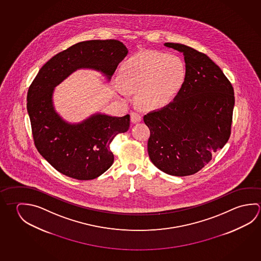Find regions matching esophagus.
Instances as JSON below:
<instances>
[{
	"instance_id": "34e87169",
	"label": "esophagus",
	"mask_w": 261,
	"mask_h": 261,
	"mask_svg": "<svg viewBox=\"0 0 261 261\" xmlns=\"http://www.w3.org/2000/svg\"><path fill=\"white\" fill-rule=\"evenodd\" d=\"M141 115H138L137 113H132V114H131V122H132L133 124L139 123V122H141Z\"/></svg>"
}]
</instances>
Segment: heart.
<instances>
[{"mask_svg":"<svg viewBox=\"0 0 261 261\" xmlns=\"http://www.w3.org/2000/svg\"><path fill=\"white\" fill-rule=\"evenodd\" d=\"M185 66L176 55L143 52L124 63L119 74L117 95L128 100L127 92H138V99L146 108H160L173 99L185 81Z\"/></svg>","mask_w":261,"mask_h":261,"instance_id":"1","label":"heart"}]
</instances>
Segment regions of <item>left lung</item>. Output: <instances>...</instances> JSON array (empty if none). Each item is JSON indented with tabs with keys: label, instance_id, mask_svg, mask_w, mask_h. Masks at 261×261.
Wrapping results in <instances>:
<instances>
[{
	"label": "left lung",
	"instance_id": "8db88e82",
	"mask_svg": "<svg viewBox=\"0 0 261 261\" xmlns=\"http://www.w3.org/2000/svg\"><path fill=\"white\" fill-rule=\"evenodd\" d=\"M164 46L182 53L186 75L173 101L144 116L147 151L158 169L183 177L202 169L228 141L233 89L208 56L182 44Z\"/></svg>",
	"mask_w": 261,
	"mask_h": 261
}]
</instances>
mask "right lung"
Instances as JSON below:
<instances>
[{
    "label": "right lung",
    "instance_id": "obj_1",
    "mask_svg": "<svg viewBox=\"0 0 261 261\" xmlns=\"http://www.w3.org/2000/svg\"><path fill=\"white\" fill-rule=\"evenodd\" d=\"M127 54L126 46L115 39L80 42L48 60L33 81L28 112L35 145L60 173L80 180L105 173L114 163L111 141L128 130L130 116L95 113L80 123H69L56 111L54 89L78 69L96 70L110 82Z\"/></svg>",
    "mask_w": 261,
    "mask_h": 261
}]
</instances>
